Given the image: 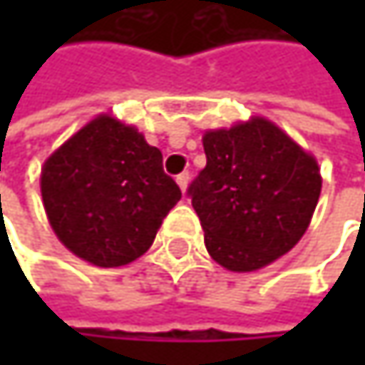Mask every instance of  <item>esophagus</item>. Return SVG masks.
Wrapping results in <instances>:
<instances>
[{"instance_id":"obj_1","label":"esophagus","mask_w":365,"mask_h":365,"mask_svg":"<svg viewBox=\"0 0 365 365\" xmlns=\"http://www.w3.org/2000/svg\"><path fill=\"white\" fill-rule=\"evenodd\" d=\"M175 182H178V185L182 187V192H185V190H187V183H190V173H187V171L180 173V175L175 178Z\"/></svg>"}]
</instances>
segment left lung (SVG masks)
Masks as SVG:
<instances>
[{
  "instance_id": "left-lung-1",
  "label": "left lung",
  "mask_w": 365,
  "mask_h": 365,
  "mask_svg": "<svg viewBox=\"0 0 365 365\" xmlns=\"http://www.w3.org/2000/svg\"><path fill=\"white\" fill-rule=\"evenodd\" d=\"M207 167L187 196L209 255L252 272L287 254L307 232L322 194L317 160L266 118L202 137Z\"/></svg>"
}]
</instances>
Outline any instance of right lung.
Listing matches in <instances>:
<instances>
[{
  "label": "right lung",
  "instance_id": "obj_1",
  "mask_svg": "<svg viewBox=\"0 0 365 365\" xmlns=\"http://www.w3.org/2000/svg\"><path fill=\"white\" fill-rule=\"evenodd\" d=\"M41 200L58 241L78 257L124 266L143 255L182 198L163 154L111 115H97L41 167Z\"/></svg>",
  "mask_w": 365,
  "mask_h": 365
}]
</instances>
